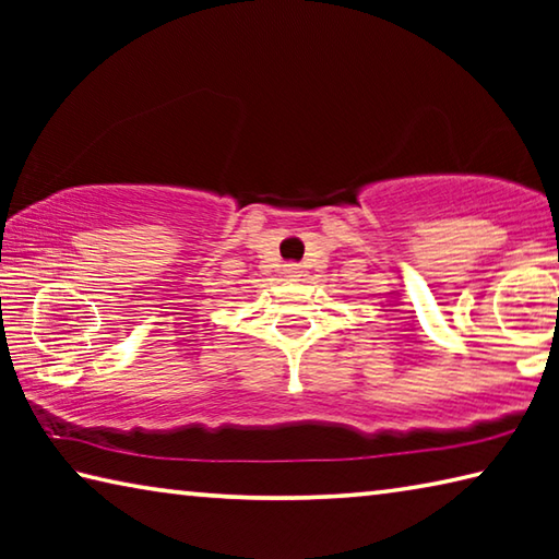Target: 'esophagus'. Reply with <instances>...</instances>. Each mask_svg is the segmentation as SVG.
I'll return each mask as SVG.
<instances>
[{
    "mask_svg": "<svg viewBox=\"0 0 559 559\" xmlns=\"http://www.w3.org/2000/svg\"><path fill=\"white\" fill-rule=\"evenodd\" d=\"M283 273H286V276L288 278H298L300 276V266H298V263H286V269H283Z\"/></svg>",
    "mask_w": 559,
    "mask_h": 559,
    "instance_id": "esophagus-1",
    "label": "esophagus"
}]
</instances>
